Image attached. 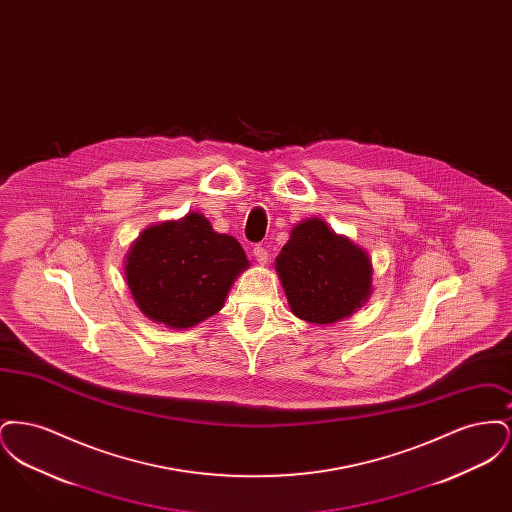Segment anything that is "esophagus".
I'll return each mask as SVG.
<instances>
[{"mask_svg": "<svg viewBox=\"0 0 512 512\" xmlns=\"http://www.w3.org/2000/svg\"><path fill=\"white\" fill-rule=\"evenodd\" d=\"M253 255H255L257 263H261V265H265L268 261L267 247H263V245H255L253 247Z\"/></svg>", "mask_w": 512, "mask_h": 512, "instance_id": "1", "label": "esophagus"}]
</instances>
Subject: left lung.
Listing matches in <instances>:
<instances>
[{
    "label": "left lung",
    "instance_id": "obj_1",
    "mask_svg": "<svg viewBox=\"0 0 512 512\" xmlns=\"http://www.w3.org/2000/svg\"><path fill=\"white\" fill-rule=\"evenodd\" d=\"M274 267L293 315L313 324L351 317L372 292L368 253L322 219L297 224Z\"/></svg>",
    "mask_w": 512,
    "mask_h": 512
}]
</instances>
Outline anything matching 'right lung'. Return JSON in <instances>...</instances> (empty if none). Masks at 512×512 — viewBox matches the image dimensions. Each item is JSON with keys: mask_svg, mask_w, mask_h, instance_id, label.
I'll list each match as a JSON object with an SVG mask.
<instances>
[{"mask_svg": "<svg viewBox=\"0 0 512 512\" xmlns=\"http://www.w3.org/2000/svg\"><path fill=\"white\" fill-rule=\"evenodd\" d=\"M249 267L240 242L199 213L146 228L126 253L124 276L147 318L184 330L219 313Z\"/></svg>", "mask_w": 512, "mask_h": 512, "instance_id": "add662e5", "label": "right lung"}]
</instances>
